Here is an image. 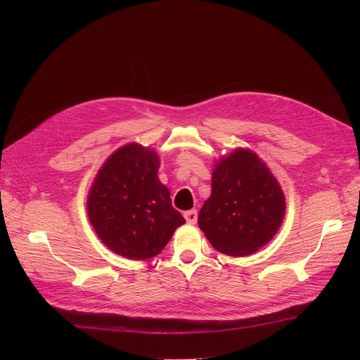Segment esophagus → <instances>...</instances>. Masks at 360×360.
<instances>
[{
  "label": "esophagus",
  "mask_w": 360,
  "mask_h": 360,
  "mask_svg": "<svg viewBox=\"0 0 360 360\" xmlns=\"http://www.w3.org/2000/svg\"><path fill=\"white\" fill-rule=\"evenodd\" d=\"M183 214H184V219H186L188 224H195L198 219V212L197 210H188V212H184Z\"/></svg>",
  "instance_id": "obj_1"
}]
</instances>
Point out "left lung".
<instances>
[{
	"label": "left lung",
	"instance_id": "8db88e82",
	"mask_svg": "<svg viewBox=\"0 0 360 360\" xmlns=\"http://www.w3.org/2000/svg\"><path fill=\"white\" fill-rule=\"evenodd\" d=\"M284 214L285 197L274 174L254 151L237 148L214 165L198 225L216 250L246 257L271 240Z\"/></svg>",
	"mask_w": 360,
	"mask_h": 360
}]
</instances>
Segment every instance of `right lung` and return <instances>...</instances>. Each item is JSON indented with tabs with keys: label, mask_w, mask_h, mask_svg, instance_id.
<instances>
[{
	"label": "right lung",
	"mask_w": 360,
	"mask_h": 360,
	"mask_svg": "<svg viewBox=\"0 0 360 360\" xmlns=\"http://www.w3.org/2000/svg\"><path fill=\"white\" fill-rule=\"evenodd\" d=\"M159 156L136 143L106 159L90 188L86 213L101 240L129 259L162 252L184 217L159 177Z\"/></svg>",
	"instance_id": "1"
}]
</instances>
